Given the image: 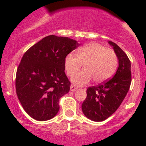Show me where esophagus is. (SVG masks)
I'll return each instance as SVG.
<instances>
[{"label": "esophagus", "mask_w": 146, "mask_h": 146, "mask_svg": "<svg viewBox=\"0 0 146 146\" xmlns=\"http://www.w3.org/2000/svg\"><path fill=\"white\" fill-rule=\"evenodd\" d=\"M70 89H71V91H75V90L78 89V87L74 84H71V87H70Z\"/></svg>", "instance_id": "obj_1"}]
</instances>
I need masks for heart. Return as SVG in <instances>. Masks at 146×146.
Wrapping results in <instances>:
<instances>
[{
  "label": "heart",
  "mask_w": 146,
  "mask_h": 146,
  "mask_svg": "<svg viewBox=\"0 0 146 146\" xmlns=\"http://www.w3.org/2000/svg\"><path fill=\"white\" fill-rule=\"evenodd\" d=\"M83 64L84 70L72 78L78 86L88 84L92 78L95 82H103L113 76L117 66V57L113 50L98 42H90L77 49L76 55L68 53L64 59L68 76L72 77Z\"/></svg>",
  "instance_id": "heart-1"
}]
</instances>
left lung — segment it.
Segmentation results:
<instances>
[{
  "label": "left lung",
  "mask_w": 146,
  "mask_h": 146,
  "mask_svg": "<svg viewBox=\"0 0 146 146\" xmlns=\"http://www.w3.org/2000/svg\"><path fill=\"white\" fill-rule=\"evenodd\" d=\"M119 60V66L113 78L98 86L88 87L82 110L87 118L102 121L113 115L124 100L131 84V64L125 52L109 41Z\"/></svg>",
  "instance_id": "1"
}]
</instances>
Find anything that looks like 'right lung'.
I'll use <instances>...</instances> for the list:
<instances>
[{
    "label": "right lung",
    "instance_id": "right-lung-1",
    "mask_svg": "<svg viewBox=\"0 0 146 146\" xmlns=\"http://www.w3.org/2000/svg\"><path fill=\"white\" fill-rule=\"evenodd\" d=\"M80 46L68 37L51 35L30 47L17 68L16 94L22 106L38 121L54 117L60 109L59 100L70 90L64 73V59Z\"/></svg>",
    "mask_w": 146,
    "mask_h": 146
}]
</instances>
